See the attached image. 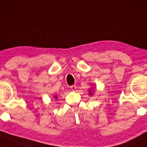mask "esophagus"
Wrapping results in <instances>:
<instances>
[{"label": "esophagus", "mask_w": 147, "mask_h": 147, "mask_svg": "<svg viewBox=\"0 0 147 147\" xmlns=\"http://www.w3.org/2000/svg\"><path fill=\"white\" fill-rule=\"evenodd\" d=\"M70 88H71V89L72 90H75L76 88V85H72V86H70Z\"/></svg>", "instance_id": "esophagus-1"}]
</instances>
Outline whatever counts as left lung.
Returning a JSON list of instances; mask_svg holds the SVG:
<instances>
[{"instance_id": "8db88e82", "label": "left lung", "mask_w": 147, "mask_h": 147, "mask_svg": "<svg viewBox=\"0 0 147 147\" xmlns=\"http://www.w3.org/2000/svg\"><path fill=\"white\" fill-rule=\"evenodd\" d=\"M88 92H89V94L90 95H91L92 94V92L91 90H89V91H88Z\"/></svg>"}]
</instances>
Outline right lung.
Listing matches in <instances>:
<instances>
[{
  "label": "right lung",
  "instance_id": "1",
  "mask_svg": "<svg viewBox=\"0 0 147 147\" xmlns=\"http://www.w3.org/2000/svg\"><path fill=\"white\" fill-rule=\"evenodd\" d=\"M55 98L57 99V96H55Z\"/></svg>",
  "mask_w": 147,
  "mask_h": 147
}]
</instances>
